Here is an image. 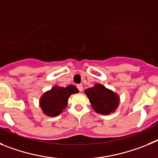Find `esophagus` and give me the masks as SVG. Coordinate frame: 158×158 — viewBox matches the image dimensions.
Listing matches in <instances>:
<instances>
[{"label": "esophagus", "instance_id": "esophagus-1", "mask_svg": "<svg viewBox=\"0 0 158 158\" xmlns=\"http://www.w3.org/2000/svg\"><path fill=\"white\" fill-rule=\"evenodd\" d=\"M77 88H78V89H79V91H80V92H82V89H83V86H82V84L77 85Z\"/></svg>", "mask_w": 158, "mask_h": 158}]
</instances>
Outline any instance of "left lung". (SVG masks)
Instances as JSON below:
<instances>
[{"mask_svg":"<svg viewBox=\"0 0 158 158\" xmlns=\"http://www.w3.org/2000/svg\"><path fill=\"white\" fill-rule=\"evenodd\" d=\"M85 94L89 98L92 109L97 113L110 115L115 113L120 105V98L118 94L101 83L85 89Z\"/></svg>","mask_w":158,"mask_h":158,"instance_id":"obj_1","label":"left lung"}]
</instances>
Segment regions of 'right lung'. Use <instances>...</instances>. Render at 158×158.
I'll return each instance as SVG.
<instances>
[{
  "mask_svg": "<svg viewBox=\"0 0 158 158\" xmlns=\"http://www.w3.org/2000/svg\"><path fill=\"white\" fill-rule=\"evenodd\" d=\"M77 93H79V89L72 84L66 87L56 85L41 96L39 106L45 116H57L68 106L69 97Z\"/></svg>",
  "mask_w": 158,
  "mask_h": 158,
  "instance_id": "1",
  "label": "right lung"
}]
</instances>
